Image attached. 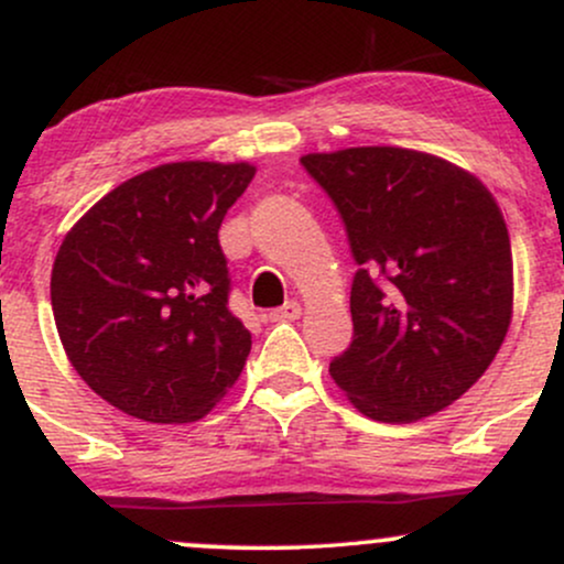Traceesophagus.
Here are the masks:
<instances>
[{
	"instance_id": "esophagus-1",
	"label": "esophagus",
	"mask_w": 564,
	"mask_h": 564,
	"mask_svg": "<svg viewBox=\"0 0 564 564\" xmlns=\"http://www.w3.org/2000/svg\"><path fill=\"white\" fill-rule=\"evenodd\" d=\"M302 315V307H300V302H286L283 304V307H278V310H270L268 313V321H273V323H281V321H296Z\"/></svg>"
}]
</instances>
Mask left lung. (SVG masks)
I'll return each instance as SVG.
<instances>
[{"instance_id": "left-lung-1", "label": "left lung", "mask_w": 564, "mask_h": 564, "mask_svg": "<svg viewBox=\"0 0 564 564\" xmlns=\"http://www.w3.org/2000/svg\"><path fill=\"white\" fill-rule=\"evenodd\" d=\"M358 264L352 341L328 366L368 419L443 411L494 364L511 321V243L475 174L408 148L307 153Z\"/></svg>"}]
</instances>
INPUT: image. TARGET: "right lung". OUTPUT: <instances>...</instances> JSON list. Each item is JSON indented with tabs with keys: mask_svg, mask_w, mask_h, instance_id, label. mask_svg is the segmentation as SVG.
Listing matches in <instances>:
<instances>
[{
	"mask_svg": "<svg viewBox=\"0 0 564 564\" xmlns=\"http://www.w3.org/2000/svg\"><path fill=\"white\" fill-rule=\"evenodd\" d=\"M254 166L177 161L127 180L63 238L55 326L102 400L153 424L206 416L249 358L219 225Z\"/></svg>",
	"mask_w": 564,
	"mask_h": 564,
	"instance_id": "add662e5",
	"label": "right lung"
}]
</instances>
